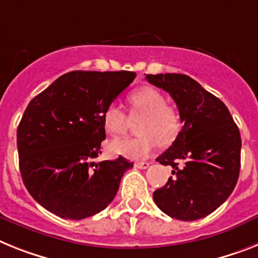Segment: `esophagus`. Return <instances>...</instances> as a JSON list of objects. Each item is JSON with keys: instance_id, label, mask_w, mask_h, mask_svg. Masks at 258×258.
Here are the masks:
<instances>
[{"instance_id": "34e87169", "label": "esophagus", "mask_w": 258, "mask_h": 258, "mask_svg": "<svg viewBox=\"0 0 258 258\" xmlns=\"http://www.w3.org/2000/svg\"><path fill=\"white\" fill-rule=\"evenodd\" d=\"M135 166H136V168H139V169H147V168L149 166V162L138 161V162H135Z\"/></svg>"}]
</instances>
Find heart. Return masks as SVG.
Listing matches in <instances>:
<instances>
[{
	"instance_id": "obj_1",
	"label": "heart",
	"mask_w": 258,
	"mask_h": 258,
	"mask_svg": "<svg viewBox=\"0 0 258 258\" xmlns=\"http://www.w3.org/2000/svg\"><path fill=\"white\" fill-rule=\"evenodd\" d=\"M133 118L143 119L139 123L140 135L133 139L114 140L110 144L112 152L130 159H144L152 152L159 143L168 146L178 136L182 122L178 110L166 103L165 96L152 86H143L130 94ZM128 114L118 105L111 103L102 114L106 133L111 136H122L130 127Z\"/></svg>"
}]
</instances>
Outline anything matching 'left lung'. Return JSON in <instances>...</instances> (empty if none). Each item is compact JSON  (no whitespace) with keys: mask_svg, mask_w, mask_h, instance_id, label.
I'll return each mask as SVG.
<instances>
[{"mask_svg":"<svg viewBox=\"0 0 258 258\" xmlns=\"http://www.w3.org/2000/svg\"><path fill=\"white\" fill-rule=\"evenodd\" d=\"M146 80L170 94L182 130L156 159L170 165L165 186L153 192L162 213L185 222L215 211L235 189L240 173L241 138L227 106L196 80L179 73L147 75Z\"/></svg>","mask_w":258,"mask_h":258,"instance_id":"8db88e82","label":"left lung"}]
</instances>
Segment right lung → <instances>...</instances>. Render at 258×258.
<instances>
[{
    "label": "right lung",
    "instance_id": "1",
    "mask_svg": "<svg viewBox=\"0 0 258 258\" xmlns=\"http://www.w3.org/2000/svg\"><path fill=\"white\" fill-rule=\"evenodd\" d=\"M135 72L73 71L30 101L18 130L19 170L27 191L49 213L80 220L109 206L134 166L119 156L96 162L106 139L102 114Z\"/></svg>",
    "mask_w": 258,
    "mask_h": 258
}]
</instances>
